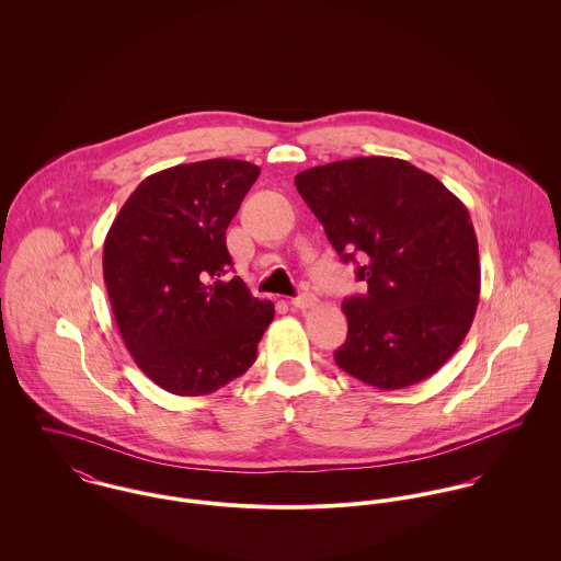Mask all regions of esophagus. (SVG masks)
<instances>
[{"instance_id":"obj_1","label":"esophagus","mask_w":561,"mask_h":561,"mask_svg":"<svg viewBox=\"0 0 561 561\" xmlns=\"http://www.w3.org/2000/svg\"><path fill=\"white\" fill-rule=\"evenodd\" d=\"M316 305H318V296H313V294H300L298 298L291 300V307H294V309H300V311L313 309Z\"/></svg>"}]
</instances>
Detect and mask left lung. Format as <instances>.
I'll list each match as a JSON object with an SVG mask.
<instances>
[{
  "mask_svg": "<svg viewBox=\"0 0 561 561\" xmlns=\"http://www.w3.org/2000/svg\"><path fill=\"white\" fill-rule=\"evenodd\" d=\"M296 187L343 261L363 259L367 296L343 302L336 365L398 391L436 374L465 341L480 302L478 238L465 203L398 158L332 161Z\"/></svg>",
  "mask_w": 561,
  "mask_h": 561,
  "instance_id": "8db88e82",
  "label": "left lung"
}]
</instances>
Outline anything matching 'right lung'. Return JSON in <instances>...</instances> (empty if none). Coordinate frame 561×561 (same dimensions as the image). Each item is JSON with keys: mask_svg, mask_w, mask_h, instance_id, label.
<instances>
[{"mask_svg": "<svg viewBox=\"0 0 561 561\" xmlns=\"http://www.w3.org/2000/svg\"><path fill=\"white\" fill-rule=\"evenodd\" d=\"M261 168L250 161L179 163L147 176L103 243V280L136 365L163 391L207 396L248 371L274 320L252 298L227 229Z\"/></svg>", "mask_w": 561, "mask_h": 561, "instance_id": "1", "label": "right lung"}]
</instances>
